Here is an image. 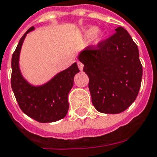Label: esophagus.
Instances as JSON below:
<instances>
[{"instance_id":"34e87169","label":"esophagus","mask_w":157,"mask_h":157,"mask_svg":"<svg viewBox=\"0 0 157 157\" xmlns=\"http://www.w3.org/2000/svg\"><path fill=\"white\" fill-rule=\"evenodd\" d=\"M77 64H78V69L80 70H82L83 69V64H82L81 61H77Z\"/></svg>"}]
</instances>
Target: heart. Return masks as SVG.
Segmentation results:
<instances>
[{
	"mask_svg": "<svg viewBox=\"0 0 157 157\" xmlns=\"http://www.w3.org/2000/svg\"><path fill=\"white\" fill-rule=\"evenodd\" d=\"M96 32H97V29L94 28V27H92V28H90V29H88L87 31H86V35L88 36V37H90V36H92V35L94 34Z\"/></svg>",
	"mask_w": 157,
	"mask_h": 157,
	"instance_id": "1",
	"label": "heart"
}]
</instances>
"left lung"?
<instances>
[{
	"mask_svg": "<svg viewBox=\"0 0 157 157\" xmlns=\"http://www.w3.org/2000/svg\"><path fill=\"white\" fill-rule=\"evenodd\" d=\"M97 45L87 47L78 59L89 78L94 107L101 113L118 114L135 101L143 76L138 46L122 27Z\"/></svg>",
	"mask_w": 157,
	"mask_h": 157,
	"instance_id": "obj_1",
	"label": "left lung"
}]
</instances>
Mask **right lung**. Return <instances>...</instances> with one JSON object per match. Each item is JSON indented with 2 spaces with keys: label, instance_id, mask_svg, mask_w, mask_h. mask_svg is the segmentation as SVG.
Returning a JSON list of instances; mask_svg holds the SVG:
<instances>
[{
  "label": "right lung",
  "instance_id": "obj_1",
  "mask_svg": "<svg viewBox=\"0 0 157 157\" xmlns=\"http://www.w3.org/2000/svg\"><path fill=\"white\" fill-rule=\"evenodd\" d=\"M30 29L20 38L12 55L11 87L22 111L41 123L55 122L65 117L69 110L68 94L74 84V78L79 72L76 63L56 75L41 87L29 84L22 77L19 68V56L22 44Z\"/></svg>",
  "mask_w": 157,
  "mask_h": 157
}]
</instances>
